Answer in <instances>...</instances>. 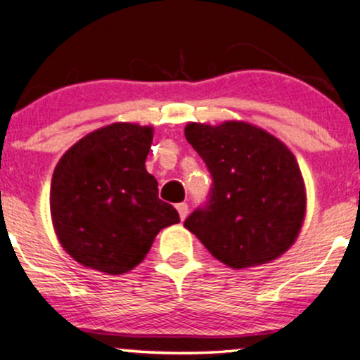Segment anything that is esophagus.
<instances>
[{
	"mask_svg": "<svg viewBox=\"0 0 360 360\" xmlns=\"http://www.w3.org/2000/svg\"><path fill=\"white\" fill-rule=\"evenodd\" d=\"M177 208V212H179V217H181V220H184L186 217H188V212H189V206L186 205V203H179L176 206Z\"/></svg>",
	"mask_w": 360,
	"mask_h": 360,
	"instance_id": "esophagus-1",
	"label": "esophagus"
}]
</instances>
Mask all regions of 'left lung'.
I'll list each match as a JSON object with an SVG mask.
<instances>
[{"label":"left lung","mask_w":360,"mask_h":360,"mask_svg":"<svg viewBox=\"0 0 360 360\" xmlns=\"http://www.w3.org/2000/svg\"><path fill=\"white\" fill-rule=\"evenodd\" d=\"M184 135L213 179L205 203L186 218V229L233 269L284 254L298 237L307 208L291 150L243 122L189 123Z\"/></svg>","instance_id":"1"}]
</instances>
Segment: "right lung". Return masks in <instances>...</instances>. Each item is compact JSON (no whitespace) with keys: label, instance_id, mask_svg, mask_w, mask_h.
I'll use <instances>...</instances> for the list:
<instances>
[{"label":"right lung","instance_id":"obj_1","mask_svg":"<svg viewBox=\"0 0 360 360\" xmlns=\"http://www.w3.org/2000/svg\"><path fill=\"white\" fill-rule=\"evenodd\" d=\"M150 143V127L113 123L81 139L57 164L53 229L82 266L123 274L142 262L160 230L179 223L146 169Z\"/></svg>","mask_w":360,"mask_h":360}]
</instances>
